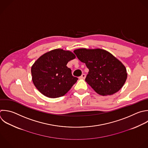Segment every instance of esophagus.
I'll return each instance as SVG.
<instances>
[{"instance_id":"esophagus-1","label":"esophagus","mask_w":148,"mask_h":148,"mask_svg":"<svg viewBox=\"0 0 148 148\" xmlns=\"http://www.w3.org/2000/svg\"><path fill=\"white\" fill-rule=\"evenodd\" d=\"M86 75L83 73V74H82V76H80L79 77V79H84L86 78Z\"/></svg>"}]
</instances>
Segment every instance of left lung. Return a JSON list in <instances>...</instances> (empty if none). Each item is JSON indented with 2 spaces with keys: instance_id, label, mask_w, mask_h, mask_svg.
<instances>
[{
  "instance_id": "8db88e82",
  "label": "left lung",
  "mask_w": 148,
  "mask_h": 148,
  "mask_svg": "<svg viewBox=\"0 0 148 148\" xmlns=\"http://www.w3.org/2000/svg\"><path fill=\"white\" fill-rule=\"evenodd\" d=\"M73 52L89 69L85 80L98 94H113L124 84L127 77L125 67L108 51L79 49Z\"/></svg>"
}]
</instances>
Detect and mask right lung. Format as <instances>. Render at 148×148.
I'll return each mask as SVG.
<instances>
[{"instance_id":"right-lung-1","label":"right lung","mask_w":148,"mask_h":148,"mask_svg":"<svg viewBox=\"0 0 148 148\" xmlns=\"http://www.w3.org/2000/svg\"><path fill=\"white\" fill-rule=\"evenodd\" d=\"M69 51L55 49L40 57L31 68L32 81L44 95L55 98L64 95L78 80L72 75L68 62L75 58Z\"/></svg>"}]
</instances>
